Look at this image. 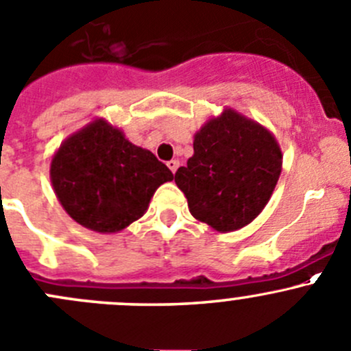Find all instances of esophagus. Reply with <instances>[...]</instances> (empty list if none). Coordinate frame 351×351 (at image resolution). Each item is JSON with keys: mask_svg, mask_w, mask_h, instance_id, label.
I'll return each mask as SVG.
<instances>
[{"mask_svg": "<svg viewBox=\"0 0 351 351\" xmlns=\"http://www.w3.org/2000/svg\"><path fill=\"white\" fill-rule=\"evenodd\" d=\"M178 166H180L178 159H171V161H168V168L171 169V173H175L176 169H178Z\"/></svg>", "mask_w": 351, "mask_h": 351, "instance_id": "obj_1", "label": "esophagus"}]
</instances>
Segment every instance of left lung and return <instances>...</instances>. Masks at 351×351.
<instances>
[{"instance_id": "left-lung-1", "label": "left lung", "mask_w": 351, "mask_h": 351, "mask_svg": "<svg viewBox=\"0 0 351 351\" xmlns=\"http://www.w3.org/2000/svg\"><path fill=\"white\" fill-rule=\"evenodd\" d=\"M283 154L274 135L257 121L224 108L193 137V156L175 182L190 214L228 233L255 219L269 202Z\"/></svg>"}]
</instances>
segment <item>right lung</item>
Returning <instances> with one entry per match:
<instances>
[{
  "label": "right lung",
  "mask_w": 351,
  "mask_h": 351,
  "mask_svg": "<svg viewBox=\"0 0 351 351\" xmlns=\"http://www.w3.org/2000/svg\"><path fill=\"white\" fill-rule=\"evenodd\" d=\"M51 183L68 216L97 233H118L144 216L173 173L104 118L64 138L51 159Z\"/></svg>",
  "instance_id": "1"
}]
</instances>
